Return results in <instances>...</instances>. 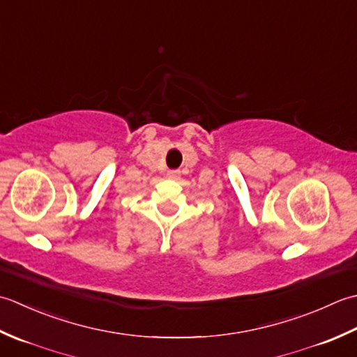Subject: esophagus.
Returning <instances> with one entry per match:
<instances>
[{
  "label": "esophagus",
  "mask_w": 357,
  "mask_h": 357,
  "mask_svg": "<svg viewBox=\"0 0 357 357\" xmlns=\"http://www.w3.org/2000/svg\"><path fill=\"white\" fill-rule=\"evenodd\" d=\"M168 178H171V180H178V178H180V171H177V169L168 171Z\"/></svg>",
  "instance_id": "1"
}]
</instances>
